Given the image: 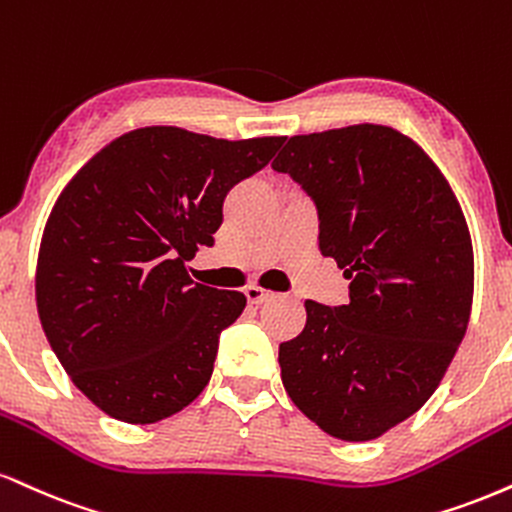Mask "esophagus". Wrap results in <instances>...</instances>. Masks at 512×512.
Returning <instances> with one entry per match:
<instances>
[{"label":"esophagus","mask_w":512,"mask_h":512,"mask_svg":"<svg viewBox=\"0 0 512 512\" xmlns=\"http://www.w3.org/2000/svg\"><path fill=\"white\" fill-rule=\"evenodd\" d=\"M245 298H248L250 305H262L272 298V293L264 291V288H260V286H248L245 288Z\"/></svg>","instance_id":"esophagus-1"}]
</instances>
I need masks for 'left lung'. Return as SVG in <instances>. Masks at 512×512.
<instances>
[{
    "label": "left lung",
    "instance_id": "1",
    "mask_svg": "<svg viewBox=\"0 0 512 512\" xmlns=\"http://www.w3.org/2000/svg\"><path fill=\"white\" fill-rule=\"evenodd\" d=\"M272 169L315 200L319 250L350 279L348 305L305 303V329L279 346L283 386L326 434L372 441L427 403L463 341L465 214L427 152L389 126L293 135Z\"/></svg>",
    "mask_w": 512,
    "mask_h": 512
}]
</instances>
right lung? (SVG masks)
<instances>
[{
    "mask_svg": "<svg viewBox=\"0 0 512 512\" xmlns=\"http://www.w3.org/2000/svg\"><path fill=\"white\" fill-rule=\"evenodd\" d=\"M283 140L138 128L61 190L40 243L38 315L61 367L109 417L159 422L207 386L245 295L193 283L186 262L214 243L226 193Z\"/></svg>",
    "mask_w": 512,
    "mask_h": 512,
    "instance_id": "add662e5",
    "label": "right lung"
}]
</instances>
